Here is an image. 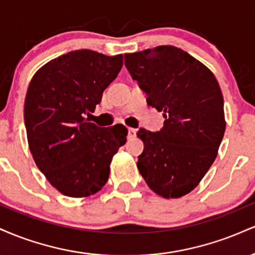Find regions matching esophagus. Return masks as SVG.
Instances as JSON below:
<instances>
[{
	"mask_svg": "<svg viewBox=\"0 0 255 255\" xmlns=\"http://www.w3.org/2000/svg\"><path fill=\"white\" fill-rule=\"evenodd\" d=\"M135 134H136L135 128H128V136L133 137V136H135Z\"/></svg>",
	"mask_w": 255,
	"mask_h": 255,
	"instance_id": "34e87169",
	"label": "esophagus"
}]
</instances>
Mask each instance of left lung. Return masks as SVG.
Segmentation results:
<instances>
[{
	"instance_id": "8db88e82",
	"label": "left lung",
	"mask_w": 255,
	"mask_h": 255,
	"mask_svg": "<svg viewBox=\"0 0 255 255\" xmlns=\"http://www.w3.org/2000/svg\"><path fill=\"white\" fill-rule=\"evenodd\" d=\"M125 66L165 119L160 130L136 133L144 141L137 169L158 195L182 197L205 176L223 139L221 87L207 67L176 46L125 54Z\"/></svg>"
}]
</instances>
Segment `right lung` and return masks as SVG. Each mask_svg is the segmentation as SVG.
I'll list each match as a JSON object with an SVG mask.
<instances>
[{"instance_id":"add662e5","label":"right lung","mask_w":255,"mask_h":255,"mask_svg":"<svg viewBox=\"0 0 255 255\" xmlns=\"http://www.w3.org/2000/svg\"><path fill=\"white\" fill-rule=\"evenodd\" d=\"M121 68L122 55L81 49L51 60L28 85L24 119L31 153L49 182L67 197L101 191L113 156L126 142L124 126L102 128L89 122Z\"/></svg>"}]
</instances>
